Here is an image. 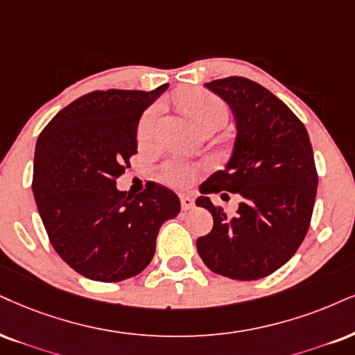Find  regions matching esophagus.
<instances>
[{
    "instance_id": "1",
    "label": "esophagus",
    "mask_w": 355,
    "mask_h": 355,
    "mask_svg": "<svg viewBox=\"0 0 355 355\" xmlns=\"http://www.w3.org/2000/svg\"><path fill=\"white\" fill-rule=\"evenodd\" d=\"M181 207H182V211H189V209L194 207V198L189 194H182L181 196Z\"/></svg>"
}]
</instances>
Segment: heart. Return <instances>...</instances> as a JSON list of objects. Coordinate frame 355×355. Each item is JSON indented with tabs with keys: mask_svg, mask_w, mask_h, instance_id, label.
Segmentation results:
<instances>
[{
	"mask_svg": "<svg viewBox=\"0 0 355 355\" xmlns=\"http://www.w3.org/2000/svg\"><path fill=\"white\" fill-rule=\"evenodd\" d=\"M176 102L199 130L211 123L224 125L227 115H229L224 100L218 98L212 92L202 89L179 92ZM157 115H159V105H153L139 118L137 128V139L139 144H150L153 141ZM196 176H198V166L189 161L179 159V157L166 161L159 169L161 181L174 187L189 186Z\"/></svg>",
	"mask_w": 355,
	"mask_h": 355,
	"instance_id": "1",
	"label": "heart"
}]
</instances>
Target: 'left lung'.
Instances as JSON below:
<instances>
[{
    "mask_svg": "<svg viewBox=\"0 0 355 355\" xmlns=\"http://www.w3.org/2000/svg\"><path fill=\"white\" fill-rule=\"evenodd\" d=\"M229 103L237 138L225 169L204 182L196 200L214 217V227L198 239L209 270L250 282L286 263L308 234L316 200L318 171L303 121L263 85L245 77L205 84ZM243 196L238 216L227 218L207 194Z\"/></svg>",
    "mask_w": 355,
    "mask_h": 355,
    "instance_id": "left-lung-1",
    "label": "left lung"
}]
</instances>
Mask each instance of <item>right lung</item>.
<instances>
[{
    "instance_id": "obj_1",
    "label": "right lung",
    "mask_w": 355,
    "mask_h": 355,
    "mask_svg": "<svg viewBox=\"0 0 355 355\" xmlns=\"http://www.w3.org/2000/svg\"><path fill=\"white\" fill-rule=\"evenodd\" d=\"M168 89L95 90L73 100L37 138L33 192L54 250L82 277L113 283L150 265L166 218L181 211L168 187L137 196L116 179L137 155L139 116Z\"/></svg>"
}]
</instances>
